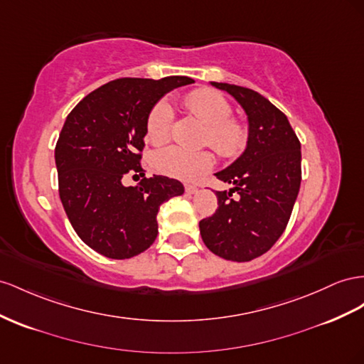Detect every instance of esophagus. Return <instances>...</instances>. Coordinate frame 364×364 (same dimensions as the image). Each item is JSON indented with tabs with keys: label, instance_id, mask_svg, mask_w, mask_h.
Here are the masks:
<instances>
[{
	"label": "esophagus",
	"instance_id": "obj_1",
	"mask_svg": "<svg viewBox=\"0 0 364 364\" xmlns=\"http://www.w3.org/2000/svg\"><path fill=\"white\" fill-rule=\"evenodd\" d=\"M185 191L188 193V194H194V193H198V186H196V185H190V183H186V185H185Z\"/></svg>",
	"mask_w": 364,
	"mask_h": 364
}]
</instances>
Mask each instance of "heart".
<instances>
[{
  "mask_svg": "<svg viewBox=\"0 0 364 364\" xmlns=\"http://www.w3.org/2000/svg\"><path fill=\"white\" fill-rule=\"evenodd\" d=\"M183 107L188 114L203 124L200 144L210 145L223 159H235L245 151L250 141V129L243 121L232 117V107L213 88H198L185 96ZM174 113L166 100L156 102L145 122V134L154 145L170 139ZM214 156L210 150H188L170 145L153 154V166L162 174L181 181H193L211 170Z\"/></svg>",
  "mask_w": 364,
  "mask_h": 364,
  "instance_id": "b5f03b06",
  "label": "heart"
}]
</instances>
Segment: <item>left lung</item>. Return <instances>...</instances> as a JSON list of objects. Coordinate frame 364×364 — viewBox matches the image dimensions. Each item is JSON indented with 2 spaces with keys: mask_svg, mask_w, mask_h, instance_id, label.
<instances>
[{
  "mask_svg": "<svg viewBox=\"0 0 364 364\" xmlns=\"http://www.w3.org/2000/svg\"><path fill=\"white\" fill-rule=\"evenodd\" d=\"M243 107L250 121L247 150L215 178L232 183L215 191L218 210L199 222L211 252L232 262H250L271 250L289 222L301 182L300 141L287 114L247 87L213 82ZM237 191L240 198L232 199Z\"/></svg>",
  "mask_w": 364,
  "mask_h": 364,
  "instance_id": "obj_1",
  "label": "left lung"
}]
</instances>
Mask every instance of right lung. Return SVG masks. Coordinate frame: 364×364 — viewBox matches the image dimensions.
<instances>
[{"instance_id": "obj_1", "label": "right lung", "mask_w": 364, "mask_h": 364, "mask_svg": "<svg viewBox=\"0 0 364 364\" xmlns=\"http://www.w3.org/2000/svg\"><path fill=\"white\" fill-rule=\"evenodd\" d=\"M188 76L121 77L96 88L67 116L55 146L60 198L80 239L109 259H130L158 235L159 206L183 194V185L153 174L124 186L139 173L145 122L151 107Z\"/></svg>"}]
</instances>
